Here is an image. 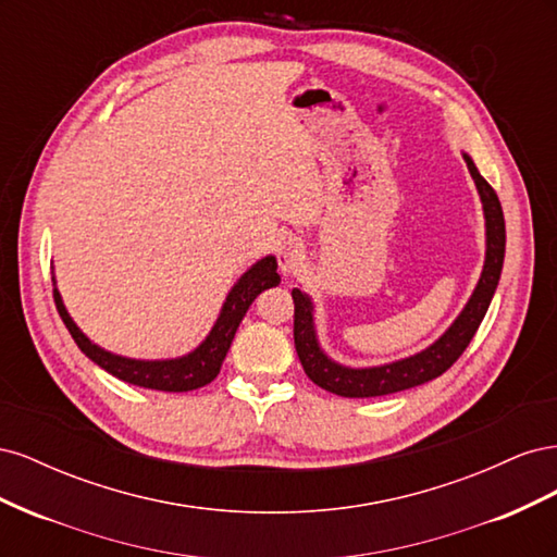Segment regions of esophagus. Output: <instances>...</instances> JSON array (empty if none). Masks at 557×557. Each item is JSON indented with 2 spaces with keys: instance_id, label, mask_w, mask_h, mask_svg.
<instances>
[{
  "instance_id": "34e87169",
  "label": "esophagus",
  "mask_w": 557,
  "mask_h": 557,
  "mask_svg": "<svg viewBox=\"0 0 557 557\" xmlns=\"http://www.w3.org/2000/svg\"><path fill=\"white\" fill-rule=\"evenodd\" d=\"M276 260H278V269H281L283 274H293L295 269H297V264L305 260V246H301L299 239H285L278 246Z\"/></svg>"
}]
</instances>
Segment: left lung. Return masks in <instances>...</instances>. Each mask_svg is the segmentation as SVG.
I'll use <instances>...</instances> for the list:
<instances>
[{"label": "left lung", "mask_w": 557, "mask_h": 557, "mask_svg": "<svg viewBox=\"0 0 557 557\" xmlns=\"http://www.w3.org/2000/svg\"><path fill=\"white\" fill-rule=\"evenodd\" d=\"M462 158L467 162L471 178L476 183L485 218V260L474 293H471L465 309L453 320L450 327L425 350L379 367H346L334 362L327 352L320 348L313 320V301L305 290L293 288L297 356L301 367H305L307 376L315 385L323 387V391L342 397H381L409 391V387L423 385L436 376H442L446 369L462 356V350L469 346V342L474 339L502 276L507 230H504V213L497 193L491 188V183L481 176L474 160L467 153H462Z\"/></svg>", "instance_id": "1"}]
</instances>
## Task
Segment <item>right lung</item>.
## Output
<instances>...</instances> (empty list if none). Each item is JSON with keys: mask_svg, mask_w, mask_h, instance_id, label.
Returning <instances> with one entry per match:
<instances>
[{"mask_svg": "<svg viewBox=\"0 0 557 557\" xmlns=\"http://www.w3.org/2000/svg\"><path fill=\"white\" fill-rule=\"evenodd\" d=\"M276 267L278 264L274 256H267L252 264L248 272H244L242 278L232 285V290L223 301L221 313H218L211 332L207 334V339L201 342L195 350H190L188 356L166 358V360H137V358L115 356V352L104 350L102 346L90 342L74 323V318L70 315V311H66L62 295L58 290L55 276H53V285H55L53 297H55V307L62 323L74 336L76 346L86 352L95 364L102 367L104 372L125 383L150 387V391L188 393L211 383L218 376V372H221V364L227 356L230 344L234 339V334H237V327L244 320L248 307L256 301V297L262 290L274 288V285L281 283Z\"/></svg>", "mask_w": 557, "mask_h": 557, "instance_id": "1", "label": "right lung"}]
</instances>
